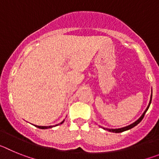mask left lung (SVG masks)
<instances>
[{"mask_svg": "<svg viewBox=\"0 0 159 159\" xmlns=\"http://www.w3.org/2000/svg\"><path fill=\"white\" fill-rule=\"evenodd\" d=\"M151 99H152V90H151V99H150V102H149V104H148V106H147V109H146V110H145V111L143 112V115H142V116H140V118H139V119H138V120H136V121L134 122V123H131V124H130V125H129V126H127V127H122V128H118V129H108V128H103V127H102V128L104 129V130H107L108 131H110V132H114V133H121V132L126 131V130H130V129L133 128V127H135L136 125H138V124H139V123L140 122H141L142 120H143V117H144V116H145L146 112L147 111V110H148L149 107H150V105H151Z\"/></svg>", "mask_w": 159, "mask_h": 159, "instance_id": "obj_1", "label": "left lung"}]
</instances>
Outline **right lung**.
Segmentation results:
<instances>
[{"label": "right lung", "mask_w": 159, "mask_h": 159, "mask_svg": "<svg viewBox=\"0 0 159 159\" xmlns=\"http://www.w3.org/2000/svg\"><path fill=\"white\" fill-rule=\"evenodd\" d=\"M64 122V119L63 120L62 122H61V123H60V124H62ZM57 125H59V124H57ZM57 125H55V126H57ZM36 127H38V128H40V129H48V128H52V127H53V126H48V127H46V126H36Z\"/></svg>", "instance_id": "right-lung-1"}]
</instances>
